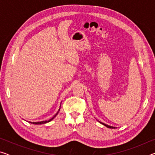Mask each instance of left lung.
<instances>
[{
  "label": "left lung",
  "mask_w": 155,
  "mask_h": 155,
  "mask_svg": "<svg viewBox=\"0 0 155 155\" xmlns=\"http://www.w3.org/2000/svg\"><path fill=\"white\" fill-rule=\"evenodd\" d=\"M100 123H101L102 124H103L104 126H105V127H107V128H115L114 127H111V126H109V125H107V124H104V123H103V122H100Z\"/></svg>",
  "instance_id": "8db88e82"
}]
</instances>
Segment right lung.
<instances>
[{"label": "right lung", "instance_id": "1", "mask_svg": "<svg viewBox=\"0 0 155 155\" xmlns=\"http://www.w3.org/2000/svg\"><path fill=\"white\" fill-rule=\"evenodd\" d=\"M59 110H60V109H59ZM59 111H58V112H57L55 115H54L53 117H52L51 119H50L49 120H48V121H46H46H41V122H30V123H31V124H46V123H47V122H49L50 121H51L52 120H53V119H54V117H55L57 114H58Z\"/></svg>", "mask_w": 155, "mask_h": 155}]
</instances>
